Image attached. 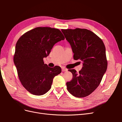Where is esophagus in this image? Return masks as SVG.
<instances>
[{"instance_id":"1","label":"esophagus","mask_w":122,"mask_h":122,"mask_svg":"<svg viewBox=\"0 0 122 122\" xmlns=\"http://www.w3.org/2000/svg\"><path fill=\"white\" fill-rule=\"evenodd\" d=\"M61 70H62V72H65V71H68V69L62 67V68H61Z\"/></svg>"}]
</instances>
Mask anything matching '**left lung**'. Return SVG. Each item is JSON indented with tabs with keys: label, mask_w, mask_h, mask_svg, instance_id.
I'll list each match as a JSON object with an SVG mask.
<instances>
[{
	"label": "left lung",
	"mask_w": 122,
	"mask_h": 122,
	"mask_svg": "<svg viewBox=\"0 0 122 122\" xmlns=\"http://www.w3.org/2000/svg\"><path fill=\"white\" fill-rule=\"evenodd\" d=\"M71 46L73 58L83 61L77 73L69 70L73 78L66 83L69 93L77 98L86 97L96 89L106 71L107 61L104 43L93 32L86 29H61Z\"/></svg>",
	"instance_id": "8db88e82"
}]
</instances>
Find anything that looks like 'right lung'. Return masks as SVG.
<instances>
[{"label": "right lung", "mask_w": 122, "mask_h": 122, "mask_svg": "<svg viewBox=\"0 0 122 122\" xmlns=\"http://www.w3.org/2000/svg\"><path fill=\"white\" fill-rule=\"evenodd\" d=\"M64 39L58 29L38 27L18 40L14 62L22 85L29 93L41 96L50 90L53 79L61 70L57 66L49 67L43 58L48 56L55 44Z\"/></svg>", "instance_id": "1"}]
</instances>
